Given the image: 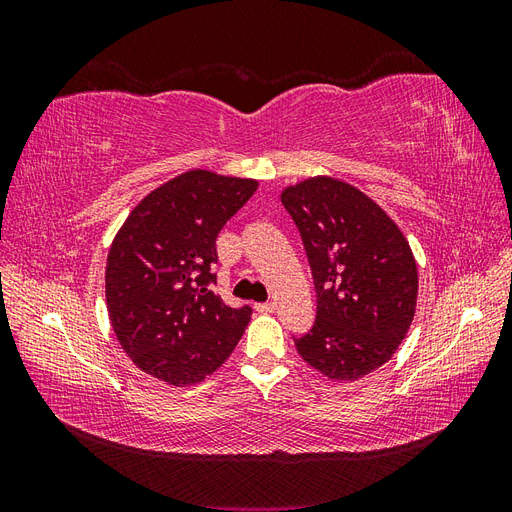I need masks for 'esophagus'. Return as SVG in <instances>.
I'll return each instance as SVG.
<instances>
[{
  "label": "esophagus",
  "instance_id": "1",
  "mask_svg": "<svg viewBox=\"0 0 512 512\" xmlns=\"http://www.w3.org/2000/svg\"><path fill=\"white\" fill-rule=\"evenodd\" d=\"M256 312L260 314H273L275 312V303H256Z\"/></svg>",
  "mask_w": 512,
  "mask_h": 512
}]
</instances>
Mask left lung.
I'll use <instances>...</instances> for the list:
<instances>
[{"label":"left lung","mask_w":512,"mask_h":512,"mask_svg":"<svg viewBox=\"0 0 512 512\" xmlns=\"http://www.w3.org/2000/svg\"><path fill=\"white\" fill-rule=\"evenodd\" d=\"M316 286V322L294 339L333 382L359 380L391 359L416 312L418 271L404 232L354 185L327 175L282 190Z\"/></svg>","instance_id":"1"}]
</instances>
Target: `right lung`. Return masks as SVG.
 I'll use <instances>...</instances> for the list:
<instances>
[{"instance_id":"1","label":"right lung","mask_w":512,"mask_h":512,"mask_svg":"<svg viewBox=\"0 0 512 512\" xmlns=\"http://www.w3.org/2000/svg\"><path fill=\"white\" fill-rule=\"evenodd\" d=\"M258 190L256 179L188 170L149 192L106 258V309L132 363L168 386L220 369L252 318L209 290L215 239Z\"/></svg>"}]
</instances>
